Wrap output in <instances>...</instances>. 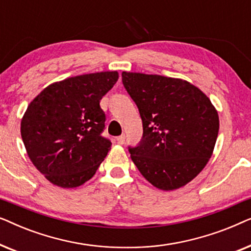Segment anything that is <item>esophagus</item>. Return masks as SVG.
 <instances>
[{"label":"esophagus","mask_w":251,"mask_h":251,"mask_svg":"<svg viewBox=\"0 0 251 251\" xmlns=\"http://www.w3.org/2000/svg\"><path fill=\"white\" fill-rule=\"evenodd\" d=\"M125 140H126V136L125 135H121V136L116 137V142H118V144H120V145L125 144Z\"/></svg>","instance_id":"obj_1"}]
</instances>
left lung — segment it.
<instances>
[{
    "label": "left lung",
    "instance_id": "obj_1",
    "mask_svg": "<svg viewBox=\"0 0 251 251\" xmlns=\"http://www.w3.org/2000/svg\"><path fill=\"white\" fill-rule=\"evenodd\" d=\"M122 82L143 121V138L129 147L140 174L153 186L174 191L193 180L214 152L217 109L190 82L122 72Z\"/></svg>",
    "mask_w": 251,
    "mask_h": 251
}]
</instances>
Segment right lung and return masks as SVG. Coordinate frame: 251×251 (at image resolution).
Returning <instances> with one entry per match:
<instances>
[{
	"instance_id": "add662e5",
	"label": "right lung",
	"mask_w": 251,
	"mask_h": 251,
	"mask_svg": "<svg viewBox=\"0 0 251 251\" xmlns=\"http://www.w3.org/2000/svg\"><path fill=\"white\" fill-rule=\"evenodd\" d=\"M118 78L116 71L68 77L30 101L20 132L30 161L50 183L81 186L104 161L112 143L101 136L106 118L99 101Z\"/></svg>"
}]
</instances>
